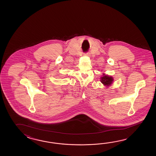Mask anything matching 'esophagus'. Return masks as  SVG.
<instances>
[{
	"label": "esophagus",
	"instance_id": "esophagus-1",
	"mask_svg": "<svg viewBox=\"0 0 156 156\" xmlns=\"http://www.w3.org/2000/svg\"><path fill=\"white\" fill-rule=\"evenodd\" d=\"M84 56H90V53H84Z\"/></svg>",
	"mask_w": 156,
	"mask_h": 156
}]
</instances>
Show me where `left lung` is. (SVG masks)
<instances>
[{
  "label": "left lung",
  "mask_w": 156,
  "mask_h": 156,
  "mask_svg": "<svg viewBox=\"0 0 156 156\" xmlns=\"http://www.w3.org/2000/svg\"><path fill=\"white\" fill-rule=\"evenodd\" d=\"M100 80L104 86L109 87V86H111L112 84L113 83L114 79L113 77L108 75H105L104 73H103L102 76L100 77Z\"/></svg>",
  "instance_id": "8db88e82"
}]
</instances>
